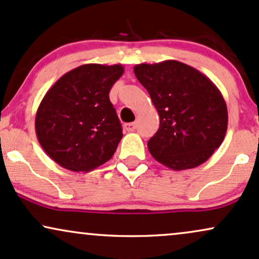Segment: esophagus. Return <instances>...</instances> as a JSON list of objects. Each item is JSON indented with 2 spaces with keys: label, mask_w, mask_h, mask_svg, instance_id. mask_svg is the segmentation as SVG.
I'll list each match as a JSON object with an SVG mask.
<instances>
[{
  "label": "esophagus",
  "mask_w": 259,
  "mask_h": 259,
  "mask_svg": "<svg viewBox=\"0 0 259 259\" xmlns=\"http://www.w3.org/2000/svg\"><path fill=\"white\" fill-rule=\"evenodd\" d=\"M124 129L126 130V132H134V130L136 129V124L135 123H126L124 124Z\"/></svg>",
  "instance_id": "esophagus-1"
}]
</instances>
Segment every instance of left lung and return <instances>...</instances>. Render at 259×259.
Here are the masks:
<instances>
[{
  "mask_svg": "<svg viewBox=\"0 0 259 259\" xmlns=\"http://www.w3.org/2000/svg\"><path fill=\"white\" fill-rule=\"evenodd\" d=\"M134 72L159 114V129L147 143L152 157L176 171L205 163L228 127L219 88L197 68L176 60L139 64Z\"/></svg>",
  "mask_w": 259,
  "mask_h": 259,
  "instance_id": "obj_1",
  "label": "left lung"
}]
</instances>
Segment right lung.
<instances>
[{
    "label": "right lung",
    "instance_id": "right-lung-1",
    "mask_svg": "<svg viewBox=\"0 0 259 259\" xmlns=\"http://www.w3.org/2000/svg\"><path fill=\"white\" fill-rule=\"evenodd\" d=\"M123 73L120 64H85L65 73L46 93L35 129L55 163L87 172L113 157L123 133L108 94Z\"/></svg>",
    "mask_w": 259,
    "mask_h": 259
}]
</instances>
